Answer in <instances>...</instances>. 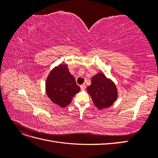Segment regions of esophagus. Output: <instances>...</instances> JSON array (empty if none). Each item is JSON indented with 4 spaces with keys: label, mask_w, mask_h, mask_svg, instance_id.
Masks as SVG:
<instances>
[{
    "label": "esophagus",
    "mask_w": 158,
    "mask_h": 158,
    "mask_svg": "<svg viewBox=\"0 0 158 158\" xmlns=\"http://www.w3.org/2000/svg\"><path fill=\"white\" fill-rule=\"evenodd\" d=\"M85 88H86V86H85V85L84 84H82V85H80L81 90H85Z\"/></svg>",
    "instance_id": "obj_1"
}]
</instances>
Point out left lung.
<instances>
[{
    "label": "left lung",
    "mask_w": 158,
    "mask_h": 158,
    "mask_svg": "<svg viewBox=\"0 0 158 158\" xmlns=\"http://www.w3.org/2000/svg\"><path fill=\"white\" fill-rule=\"evenodd\" d=\"M87 91L95 106L100 109L111 106L117 98L116 85L103 73L93 76Z\"/></svg>",
    "instance_id": "left-lung-1"
}]
</instances>
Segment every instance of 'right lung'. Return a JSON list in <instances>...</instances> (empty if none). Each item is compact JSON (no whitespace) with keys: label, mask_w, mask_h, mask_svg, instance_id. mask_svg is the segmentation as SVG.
Here are the masks:
<instances>
[{"label":"right lung","mask_w":158,"mask_h":158,"mask_svg":"<svg viewBox=\"0 0 158 158\" xmlns=\"http://www.w3.org/2000/svg\"><path fill=\"white\" fill-rule=\"evenodd\" d=\"M66 64L52 69L46 82V93L51 101L61 107L67 106L80 90Z\"/></svg>","instance_id":"1"}]
</instances>
